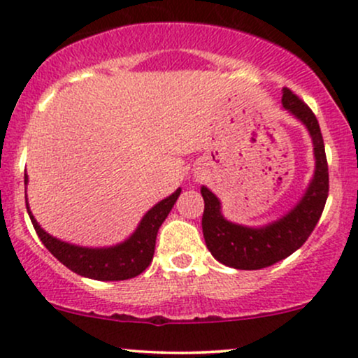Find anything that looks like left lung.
Here are the masks:
<instances>
[{
    "instance_id": "obj_1",
    "label": "left lung",
    "mask_w": 358,
    "mask_h": 358,
    "mask_svg": "<svg viewBox=\"0 0 358 358\" xmlns=\"http://www.w3.org/2000/svg\"><path fill=\"white\" fill-rule=\"evenodd\" d=\"M282 108L298 117L310 131L315 150V175L299 203L285 217L264 225L245 227L225 220L220 202L207 187H202L205 202L202 229L212 256L234 269H262L276 264L305 244L318 224L328 199V163L316 116L291 89H282Z\"/></svg>"
}]
</instances>
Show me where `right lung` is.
<instances>
[{"mask_svg":"<svg viewBox=\"0 0 358 358\" xmlns=\"http://www.w3.org/2000/svg\"><path fill=\"white\" fill-rule=\"evenodd\" d=\"M27 182L28 178L24 176V183ZM180 192L182 190L178 188L165 200L156 203L151 210H148L129 239L113 245V248L102 249L80 248V245H72L55 239L40 227L38 222L31 215L28 203L27 210L40 241L62 264L84 278L97 279V281H124V279H131L141 274L151 264L155 254L156 234L162 227L163 220L173 208Z\"/></svg>","mask_w":358,"mask_h":358,"instance_id":"obj_1","label":"right lung"}]
</instances>
